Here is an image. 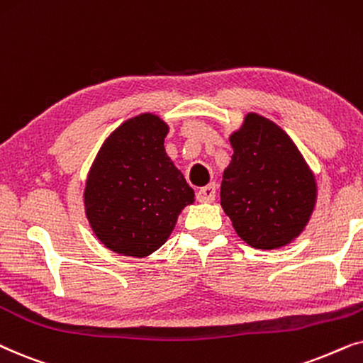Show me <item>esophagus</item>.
<instances>
[{"label": "esophagus", "mask_w": 363, "mask_h": 363, "mask_svg": "<svg viewBox=\"0 0 363 363\" xmlns=\"http://www.w3.org/2000/svg\"><path fill=\"white\" fill-rule=\"evenodd\" d=\"M196 197L199 202H212L216 199V184H207L204 187H201V189L197 191Z\"/></svg>", "instance_id": "34e87169"}]
</instances>
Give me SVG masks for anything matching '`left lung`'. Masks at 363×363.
Instances as JSON below:
<instances>
[{"mask_svg":"<svg viewBox=\"0 0 363 363\" xmlns=\"http://www.w3.org/2000/svg\"><path fill=\"white\" fill-rule=\"evenodd\" d=\"M234 149L220 206L242 240L279 249L301 235L317 201V182L296 144L272 121L249 113L232 133Z\"/></svg>","mask_w":363,"mask_h":363,"instance_id":"1","label":"left lung"}]
</instances>
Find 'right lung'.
Instances as JSON below:
<instances>
[{
    "instance_id": "add662e5",
    "label": "right lung",
    "mask_w": 363,
    "mask_h": 363,
    "mask_svg": "<svg viewBox=\"0 0 363 363\" xmlns=\"http://www.w3.org/2000/svg\"><path fill=\"white\" fill-rule=\"evenodd\" d=\"M169 128L144 113L119 125L89 169L84 209L106 247L146 257L171 235L177 216L194 202V189L164 149Z\"/></svg>"
}]
</instances>
